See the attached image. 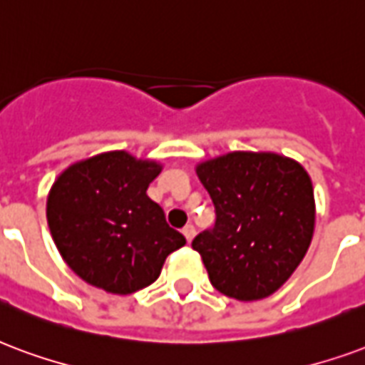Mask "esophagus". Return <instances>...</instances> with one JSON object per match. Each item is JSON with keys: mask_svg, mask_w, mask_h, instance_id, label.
Instances as JSON below:
<instances>
[{"mask_svg": "<svg viewBox=\"0 0 365 365\" xmlns=\"http://www.w3.org/2000/svg\"><path fill=\"white\" fill-rule=\"evenodd\" d=\"M182 232H183V236H185V240H187V242H191V240H193V236H195V228H193L191 224H187V226H185Z\"/></svg>", "mask_w": 365, "mask_h": 365, "instance_id": "34e87169", "label": "esophagus"}]
</instances>
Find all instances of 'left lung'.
<instances>
[{"label":"left lung","mask_w":365,"mask_h":365,"mask_svg":"<svg viewBox=\"0 0 365 365\" xmlns=\"http://www.w3.org/2000/svg\"><path fill=\"white\" fill-rule=\"evenodd\" d=\"M215 205V226L197 234L210 284L253 302L277 292L312 244L315 201L298 162L272 153H230L197 166Z\"/></svg>","instance_id":"8db88e82"}]
</instances>
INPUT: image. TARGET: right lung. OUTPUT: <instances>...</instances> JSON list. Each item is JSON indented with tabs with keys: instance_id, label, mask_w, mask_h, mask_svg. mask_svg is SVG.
<instances>
[{
	"instance_id": "add662e5",
	"label": "right lung",
	"mask_w": 365,
	"mask_h": 365,
	"mask_svg": "<svg viewBox=\"0 0 365 365\" xmlns=\"http://www.w3.org/2000/svg\"><path fill=\"white\" fill-rule=\"evenodd\" d=\"M160 170L156 162L114 150L77 162L56 180L48 226L61 257L85 282L112 294L137 292L153 284L166 257L185 244L147 195Z\"/></svg>"
}]
</instances>
